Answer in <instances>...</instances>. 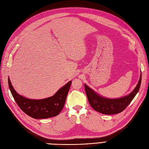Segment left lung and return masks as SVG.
I'll return each instance as SVG.
<instances>
[{"instance_id":"obj_1","label":"left lung","mask_w":149,"mask_h":149,"mask_svg":"<svg viewBox=\"0 0 149 149\" xmlns=\"http://www.w3.org/2000/svg\"><path fill=\"white\" fill-rule=\"evenodd\" d=\"M141 74L136 87L131 93L125 96L117 99H109L99 95L94 90L85 84V89L88 102L95 110L105 115H113L122 112L133 100L140 88Z\"/></svg>"}]
</instances>
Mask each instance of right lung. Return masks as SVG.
Returning <instances> with one entry per match:
<instances>
[{"label":"right lung","instance_id":"obj_1","mask_svg":"<svg viewBox=\"0 0 149 149\" xmlns=\"http://www.w3.org/2000/svg\"><path fill=\"white\" fill-rule=\"evenodd\" d=\"M71 84L70 81L53 96L42 100H31L19 95L8 78L9 88L16 102L25 113L34 119H45L58 115L64 106Z\"/></svg>","mask_w":149,"mask_h":149}]
</instances>
